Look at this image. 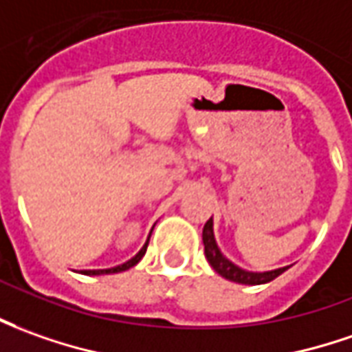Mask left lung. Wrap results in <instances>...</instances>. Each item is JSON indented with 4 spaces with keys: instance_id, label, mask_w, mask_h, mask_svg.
<instances>
[{
    "instance_id": "8db88e82",
    "label": "left lung",
    "mask_w": 352,
    "mask_h": 352,
    "mask_svg": "<svg viewBox=\"0 0 352 352\" xmlns=\"http://www.w3.org/2000/svg\"><path fill=\"white\" fill-rule=\"evenodd\" d=\"M203 245H205V256H207L208 264L214 268V272L220 274L222 278H226L230 282L243 283V285H261V283L272 282L274 278H278L280 274L289 268V266H282V268H274V270L253 272V270H245V268L237 266L236 263H232L218 247L212 218L207 220V224L203 228Z\"/></svg>"
}]
</instances>
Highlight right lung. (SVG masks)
I'll return each instance as SVG.
<instances>
[{
  "mask_svg": "<svg viewBox=\"0 0 352 352\" xmlns=\"http://www.w3.org/2000/svg\"><path fill=\"white\" fill-rule=\"evenodd\" d=\"M147 245H149V239L145 241V245L138 251V253L130 258V261H126V263L118 264V266H113V268H99V270H80V274H86V276H103V274H116V272H124L128 268H132L135 264L142 261V256L145 254L147 251Z\"/></svg>",
  "mask_w": 352,
  "mask_h": 352,
  "instance_id": "obj_1",
  "label": "right lung"
}]
</instances>
